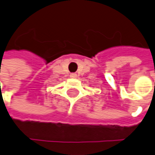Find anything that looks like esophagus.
Wrapping results in <instances>:
<instances>
[{"label": "esophagus", "mask_w": 155, "mask_h": 155, "mask_svg": "<svg viewBox=\"0 0 155 155\" xmlns=\"http://www.w3.org/2000/svg\"><path fill=\"white\" fill-rule=\"evenodd\" d=\"M70 77L71 78H77V74H76V73H71L70 75Z\"/></svg>", "instance_id": "obj_1"}]
</instances>
